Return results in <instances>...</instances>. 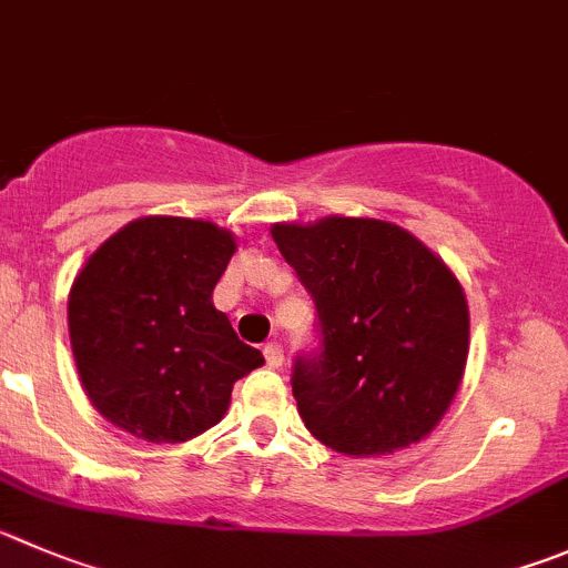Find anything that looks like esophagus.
<instances>
[{"mask_svg": "<svg viewBox=\"0 0 568 568\" xmlns=\"http://www.w3.org/2000/svg\"><path fill=\"white\" fill-rule=\"evenodd\" d=\"M263 356H266V367H272V369H280L283 367V349H280V344L277 342H272V344H266V347H263Z\"/></svg>", "mask_w": 568, "mask_h": 568, "instance_id": "obj_1", "label": "esophagus"}]
</instances>
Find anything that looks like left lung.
Instances as JSON below:
<instances>
[{
    "label": "left lung",
    "mask_w": 568,
    "mask_h": 568,
    "mask_svg": "<svg viewBox=\"0 0 568 568\" xmlns=\"http://www.w3.org/2000/svg\"><path fill=\"white\" fill-rule=\"evenodd\" d=\"M311 291L322 353L291 378L302 423L347 457H386L434 432L465 375L470 314L463 283L404 226L327 215L272 224Z\"/></svg>",
    "instance_id": "8db88e82"
}]
</instances>
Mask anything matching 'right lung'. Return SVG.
I'll return each instance as SVG.
<instances>
[{
	"instance_id": "right-lung-1",
	"label": "right lung",
	"mask_w": 568,
	"mask_h": 568,
	"mask_svg": "<svg viewBox=\"0 0 568 568\" xmlns=\"http://www.w3.org/2000/svg\"><path fill=\"white\" fill-rule=\"evenodd\" d=\"M235 252L237 237L212 221L145 215L89 254L67 322L105 420L148 443H187L224 420L235 381L263 364L212 305Z\"/></svg>"
}]
</instances>
